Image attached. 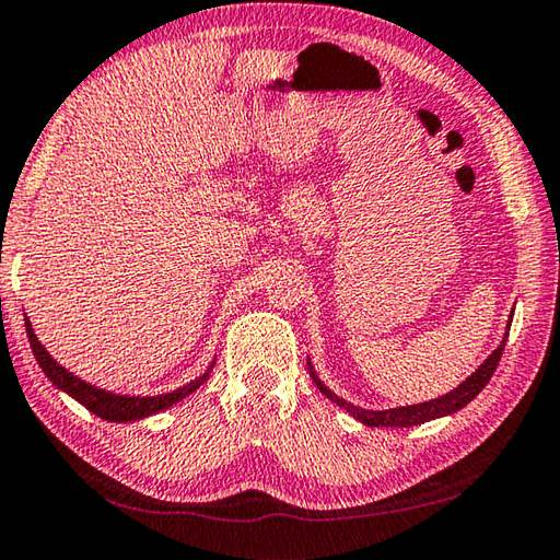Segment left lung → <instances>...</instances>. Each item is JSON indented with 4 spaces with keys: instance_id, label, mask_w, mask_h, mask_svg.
<instances>
[{
    "instance_id": "1",
    "label": "left lung",
    "mask_w": 560,
    "mask_h": 560,
    "mask_svg": "<svg viewBox=\"0 0 560 560\" xmlns=\"http://www.w3.org/2000/svg\"><path fill=\"white\" fill-rule=\"evenodd\" d=\"M510 326H512V314H510V322H508V331H504L500 346L494 348V351L488 358H485V361L466 380H463L458 387H453L451 393L429 399V402H419V405L393 407V409H365V407H358V405L348 402V399H343L341 395H336L334 389H329V387L324 385V380L319 377V373H316V368H314L310 355H307V365H310V375H312V380L316 383V387L322 389V395L329 397L334 405H339L341 409H346L348 415L361 421V424H365V427H389V429L419 427V424H424V421H431V419H441V417L456 415L458 409H463L468 402H472V399H476L482 393V387L490 383L494 368H498V363H500V355H502L504 343H508V336H510Z\"/></svg>"
}]
</instances>
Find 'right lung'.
I'll list each match as a JSON object with an SVG mask.
<instances>
[{
  "label": "right lung",
  "instance_id": "1",
  "mask_svg": "<svg viewBox=\"0 0 560 560\" xmlns=\"http://www.w3.org/2000/svg\"><path fill=\"white\" fill-rule=\"evenodd\" d=\"M24 324H26V336H28L31 351H34L36 363L40 365V371L46 373L50 383L56 385L60 393L70 395L82 407H88L92 415H97V417L107 419V421H119V424L153 417V415H158V411H163L167 407H175L177 402H183L185 397L197 393V389L207 383L209 373H212V368L217 363V358H212V363L207 365V371L202 375L189 380V383L183 385V387L171 389V393H163V395H121V393H112V389H102L97 385L88 383V380L78 377L75 373H70L68 368L60 365L56 358H52L46 351V346L38 341L34 326H31V322H28V316H24Z\"/></svg>",
  "mask_w": 560,
  "mask_h": 560
}]
</instances>
